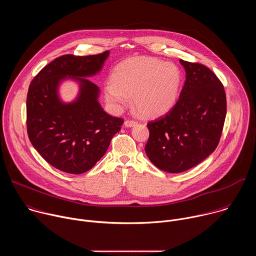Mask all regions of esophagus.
<instances>
[{
  "label": "esophagus",
  "mask_w": 256,
  "mask_h": 256,
  "mask_svg": "<svg viewBox=\"0 0 256 256\" xmlns=\"http://www.w3.org/2000/svg\"><path fill=\"white\" fill-rule=\"evenodd\" d=\"M138 122L136 120H128L124 122V126H128V128H130V126H136Z\"/></svg>",
  "instance_id": "1"
}]
</instances>
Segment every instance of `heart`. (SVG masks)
I'll return each instance as SVG.
<instances>
[{"label":"heart","instance_id":"1","mask_svg":"<svg viewBox=\"0 0 256 256\" xmlns=\"http://www.w3.org/2000/svg\"><path fill=\"white\" fill-rule=\"evenodd\" d=\"M112 80L114 83L105 85L109 102L124 105L128 95H132L134 107L140 114L156 116L174 105L181 85V72L172 62L155 58H134L116 66Z\"/></svg>","mask_w":256,"mask_h":256}]
</instances>
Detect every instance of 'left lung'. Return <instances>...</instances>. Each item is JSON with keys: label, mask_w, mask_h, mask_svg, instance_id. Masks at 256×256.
Here are the masks:
<instances>
[{"label": "left lung", "mask_w": 256, "mask_h": 256, "mask_svg": "<svg viewBox=\"0 0 256 256\" xmlns=\"http://www.w3.org/2000/svg\"><path fill=\"white\" fill-rule=\"evenodd\" d=\"M186 79L170 110L147 124L144 151L150 161L169 173L186 171L210 156L220 142L227 112L222 82L208 66L179 60Z\"/></svg>", "instance_id": "8db88e82"}]
</instances>
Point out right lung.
I'll list each match as a JSON object with an SVG mask.
<instances>
[{"mask_svg":"<svg viewBox=\"0 0 256 256\" xmlns=\"http://www.w3.org/2000/svg\"><path fill=\"white\" fill-rule=\"evenodd\" d=\"M109 52L93 56L64 54L46 64L31 81L26 102L28 138L42 158L54 168L70 174L90 170L107 151L124 124L107 114L97 101L99 88L86 77L98 72ZM66 78L82 84L80 94L64 104L57 86Z\"/></svg>","mask_w":256,"mask_h":256,"instance_id":"obj_1","label":"right lung"}]
</instances>
